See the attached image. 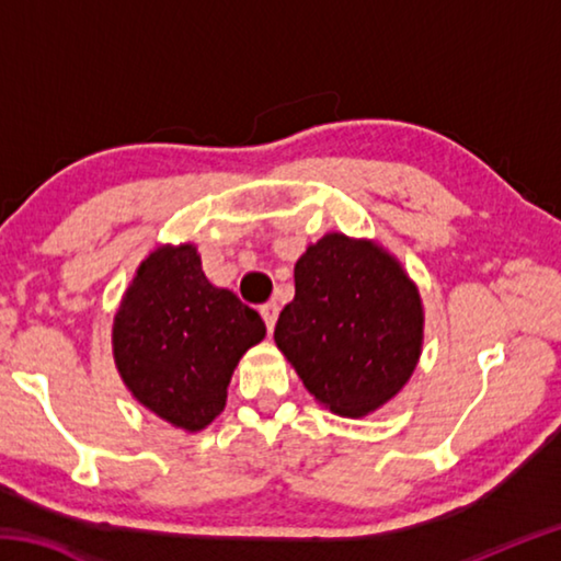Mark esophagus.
<instances>
[{"label":"esophagus","instance_id":"34e87169","mask_svg":"<svg viewBox=\"0 0 561 561\" xmlns=\"http://www.w3.org/2000/svg\"><path fill=\"white\" fill-rule=\"evenodd\" d=\"M260 314H262V319H264V324H267V331H272V329H274V324H277V314H279L277 301H267V304H262V307H260Z\"/></svg>","mask_w":561,"mask_h":561}]
</instances>
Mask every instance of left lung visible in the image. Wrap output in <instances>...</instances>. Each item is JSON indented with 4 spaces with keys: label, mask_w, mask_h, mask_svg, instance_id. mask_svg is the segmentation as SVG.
<instances>
[{
    "label": "left lung",
    "mask_w": 561,
    "mask_h": 561,
    "mask_svg": "<svg viewBox=\"0 0 561 561\" xmlns=\"http://www.w3.org/2000/svg\"><path fill=\"white\" fill-rule=\"evenodd\" d=\"M294 287L274 341L309 393L346 417L391 401L423 341L421 297L401 264L381 247L334 232L301 254Z\"/></svg>",
    "instance_id": "1"
}]
</instances>
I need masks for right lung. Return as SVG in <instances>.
<instances>
[{"label":"right lung","instance_id":"obj_1","mask_svg":"<svg viewBox=\"0 0 561 561\" xmlns=\"http://www.w3.org/2000/svg\"><path fill=\"white\" fill-rule=\"evenodd\" d=\"M264 331L257 311L207 282L193 244L160 247L113 321V356L140 403L201 431L220 415L237 360Z\"/></svg>","mask_w":561,"mask_h":561}]
</instances>
